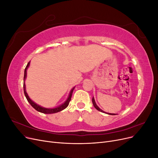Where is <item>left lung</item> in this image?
Masks as SVG:
<instances>
[{
  "label": "left lung",
  "instance_id": "1",
  "mask_svg": "<svg viewBox=\"0 0 158 158\" xmlns=\"http://www.w3.org/2000/svg\"><path fill=\"white\" fill-rule=\"evenodd\" d=\"M92 103H93V105H94V107L97 110H98V111H101V112H102V113H107V114H112V115H114V114H114V113H106V112H105V111H103V110H102L101 109H100L97 105H96V103H95V99H94V98H92Z\"/></svg>",
  "mask_w": 158,
  "mask_h": 158
}]
</instances>
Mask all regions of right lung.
<instances>
[{
	"label": "right lung",
	"instance_id": "add662e5",
	"mask_svg": "<svg viewBox=\"0 0 158 158\" xmlns=\"http://www.w3.org/2000/svg\"><path fill=\"white\" fill-rule=\"evenodd\" d=\"M30 62H29V63H27L26 67L25 69V70H24V76H23V92H24V94H25V96L27 100V102H29L30 103L31 106L34 108L35 110H37V111L39 112H41V113H45V114H52V113H57V112H59V111H61L62 110L64 109L65 108L67 107V106H69V104L70 102V99H71V97H72V94H73V90L74 89L75 87H74L73 89H71L70 92V94L69 95V97L67 98V99L66 100V102L64 103H63V104H61L60 106L56 107L55 108H45V107H41L40 106H39V105H37V103H35V102H33L32 100L30 98V97L28 96V95L26 92V85H25V80L26 78V75H27V68L29 67L30 66Z\"/></svg>",
	"mask_w": 158,
	"mask_h": 158
}]
</instances>
